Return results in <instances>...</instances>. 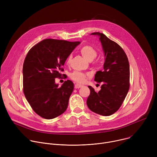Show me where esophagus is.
<instances>
[{"mask_svg": "<svg viewBox=\"0 0 157 157\" xmlns=\"http://www.w3.org/2000/svg\"><path fill=\"white\" fill-rule=\"evenodd\" d=\"M81 86H82V85H81V84H76L75 86V88L76 89H79V88H81Z\"/></svg>", "mask_w": 157, "mask_h": 157, "instance_id": "34e87169", "label": "esophagus"}]
</instances>
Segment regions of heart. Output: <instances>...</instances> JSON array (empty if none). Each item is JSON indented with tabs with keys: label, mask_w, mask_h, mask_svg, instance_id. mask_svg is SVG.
<instances>
[{
	"label": "heart",
	"mask_w": 157,
	"mask_h": 157,
	"mask_svg": "<svg viewBox=\"0 0 157 157\" xmlns=\"http://www.w3.org/2000/svg\"><path fill=\"white\" fill-rule=\"evenodd\" d=\"M80 52L84 58L89 61H93L97 56L96 50L91 46L87 45V46H84L82 47L80 49ZM71 58H72V56L71 55H70L68 57L67 60V64L70 63ZM86 75L82 73L79 72V71H74L73 73H72L70 75V78L71 79L79 83L83 82L85 79H86Z\"/></svg>",
	"instance_id": "b5f03b06"
}]
</instances>
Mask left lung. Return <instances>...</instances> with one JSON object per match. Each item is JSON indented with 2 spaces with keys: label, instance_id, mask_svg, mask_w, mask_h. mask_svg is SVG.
<instances>
[{
  "label": "left lung",
  "instance_id": "1",
  "mask_svg": "<svg viewBox=\"0 0 157 157\" xmlns=\"http://www.w3.org/2000/svg\"><path fill=\"white\" fill-rule=\"evenodd\" d=\"M100 41L105 56L103 69L97 71L94 81L101 83V90L90 86L86 103L89 109L102 116H110L120 108L130 88V65L123 49L104 34L93 33Z\"/></svg>",
  "mask_w": 157,
  "mask_h": 157
}]
</instances>
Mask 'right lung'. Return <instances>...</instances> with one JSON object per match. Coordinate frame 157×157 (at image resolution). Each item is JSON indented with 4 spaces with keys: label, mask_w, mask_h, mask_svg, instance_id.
Here are the masks:
<instances>
[{
    "label": "right lung",
    "mask_w": 157,
    "mask_h": 157,
    "mask_svg": "<svg viewBox=\"0 0 157 157\" xmlns=\"http://www.w3.org/2000/svg\"><path fill=\"white\" fill-rule=\"evenodd\" d=\"M79 42L47 39L28 52L23 65V91L38 115L52 119L67 109L74 84L67 80L59 87L55 78L62 76L63 66Z\"/></svg>",
    "instance_id": "obj_1"
}]
</instances>
